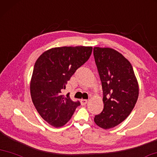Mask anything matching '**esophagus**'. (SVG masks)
I'll return each mask as SVG.
<instances>
[{
  "instance_id": "obj_1",
  "label": "esophagus",
  "mask_w": 157,
  "mask_h": 157,
  "mask_svg": "<svg viewBox=\"0 0 157 157\" xmlns=\"http://www.w3.org/2000/svg\"><path fill=\"white\" fill-rule=\"evenodd\" d=\"M88 101L87 100H85V99H82V100L80 101V103H81V105H86V103H87Z\"/></svg>"
}]
</instances>
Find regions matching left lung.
<instances>
[{
    "label": "left lung",
    "instance_id": "obj_1",
    "mask_svg": "<svg viewBox=\"0 0 157 157\" xmlns=\"http://www.w3.org/2000/svg\"><path fill=\"white\" fill-rule=\"evenodd\" d=\"M103 91L104 108L94 122L103 129L114 128L128 117L135 106L139 86L127 59L110 47L94 48Z\"/></svg>",
    "mask_w": 157,
    "mask_h": 157
}]
</instances>
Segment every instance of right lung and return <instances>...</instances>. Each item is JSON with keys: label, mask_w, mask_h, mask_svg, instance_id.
<instances>
[{"label": "right lung", "mask_w": 157, "mask_h": 157, "mask_svg": "<svg viewBox=\"0 0 157 157\" xmlns=\"http://www.w3.org/2000/svg\"><path fill=\"white\" fill-rule=\"evenodd\" d=\"M92 47H54L44 52L34 65L30 82L32 101L44 121L54 127L65 125L79 102L62 95L76 70L90 57Z\"/></svg>", "instance_id": "1"}]
</instances>
